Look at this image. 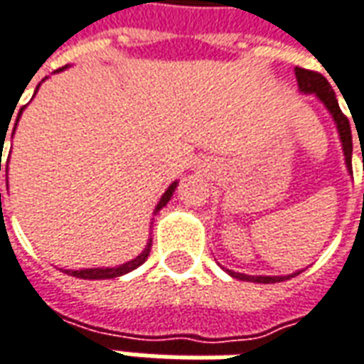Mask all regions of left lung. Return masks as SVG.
Listing matches in <instances>:
<instances>
[{
  "mask_svg": "<svg viewBox=\"0 0 364 364\" xmlns=\"http://www.w3.org/2000/svg\"><path fill=\"white\" fill-rule=\"evenodd\" d=\"M295 75L296 83H299V89H301L303 93H315V95L323 101V105L327 107L328 113L333 115V121L337 123L338 137H341V143H343V153H345L347 169L348 173L353 175V169H350V157H353V135H350V125H348V119L345 117V113L338 107L337 95H335V91L331 87V83H328L327 79L323 77L321 73H317V71H309V69L303 68H295ZM225 271L231 277H235V279H239V281H251V283H281V281H287V279H291V277H295L301 273V271H299V273H293V275L285 277H251L245 275V273H235V271H229V269H225Z\"/></svg>",
  "mask_w": 364,
  "mask_h": 364,
  "instance_id": "8db88e82",
  "label": "left lung"
}]
</instances>
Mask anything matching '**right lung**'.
<instances>
[{"instance_id": "add662e5", "label": "right lung", "mask_w": 364, "mask_h": 364, "mask_svg": "<svg viewBox=\"0 0 364 364\" xmlns=\"http://www.w3.org/2000/svg\"><path fill=\"white\" fill-rule=\"evenodd\" d=\"M65 68H61L58 69V71H63ZM39 87V85H37ZM37 91V89H36ZM21 111H23V107H21ZM21 111H19V115H21ZM17 121H19V117H17ZM16 127H17V123H16ZM1 143H6L4 141V135H1ZM4 149V147H1ZM1 155V153H0ZM1 165V163H0ZM0 171H1V167H0ZM175 189H177V181L171 183L169 185V189L167 191L163 193V197L159 199V203H157V207H155V211L153 213L157 215L159 211H161L163 207L169 203V199L173 197V193H175ZM0 201H1V193H0ZM149 251H151V239H149V243L145 245V249H143V253L137 255L135 259H131V261H127V263H123V265L119 267H105V269H81V271H65L68 275L71 277H77V279H115V277H121V275H125V273H131L133 269H137L139 265H143L145 261H147V257H149Z\"/></svg>"}]
</instances>
